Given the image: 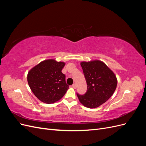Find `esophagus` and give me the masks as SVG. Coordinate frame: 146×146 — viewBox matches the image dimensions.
I'll return each instance as SVG.
<instances>
[{
	"instance_id": "esophagus-1",
	"label": "esophagus",
	"mask_w": 146,
	"mask_h": 146,
	"mask_svg": "<svg viewBox=\"0 0 146 146\" xmlns=\"http://www.w3.org/2000/svg\"><path fill=\"white\" fill-rule=\"evenodd\" d=\"M72 86V87H73L74 88H75V89H76V84L74 83Z\"/></svg>"
}]
</instances>
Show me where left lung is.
Listing matches in <instances>:
<instances>
[{
    "label": "left lung",
    "instance_id": "left-lung-1",
    "mask_svg": "<svg viewBox=\"0 0 146 146\" xmlns=\"http://www.w3.org/2000/svg\"><path fill=\"white\" fill-rule=\"evenodd\" d=\"M87 83V91L83 95L77 93L80 103L89 108L104 104L111 97L117 86L115 74L104 62L94 60L80 63Z\"/></svg>",
    "mask_w": 146,
    "mask_h": 146
}]
</instances>
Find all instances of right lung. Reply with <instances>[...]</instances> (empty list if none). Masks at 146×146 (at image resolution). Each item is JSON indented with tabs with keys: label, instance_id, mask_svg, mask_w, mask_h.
<instances>
[{
	"label": "right lung",
	"instance_id": "1",
	"mask_svg": "<svg viewBox=\"0 0 146 146\" xmlns=\"http://www.w3.org/2000/svg\"><path fill=\"white\" fill-rule=\"evenodd\" d=\"M65 63L55 60H47L39 63L31 69L27 75V81L35 96L46 104H53L66 94L69 85L66 76L61 72Z\"/></svg>",
	"mask_w": 146,
	"mask_h": 146
}]
</instances>
